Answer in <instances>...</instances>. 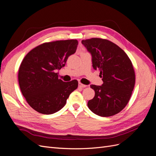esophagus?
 I'll use <instances>...</instances> for the list:
<instances>
[{"label":"esophagus","instance_id":"34e87169","mask_svg":"<svg viewBox=\"0 0 156 156\" xmlns=\"http://www.w3.org/2000/svg\"><path fill=\"white\" fill-rule=\"evenodd\" d=\"M87 87V85H85V84H83L81 83H79V87L80 88H85Z\"/></svg>","mask_w":156,"mask_h":156}]
</instances>
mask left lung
<instances>
[{"label": "left lung", "instance_id": "1", "mask_svg": "<svg viewBox=\"0 0 156 156\" xmlns=\"http://www.w3.org/2000/svg\"><path fill=\"white\" fill-rule=\"evenodd\" d=\"M81 43L91 54L93 68L100 71L103 82L101 86L90 85L95 96L88 107L98 116L115 115L126 106L134 88L131 61L120 48L107 40L91 38Z\"/></svg>", "mask_w": 156, "mask_h": 156}]
</instances>
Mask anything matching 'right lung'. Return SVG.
<instances>
[{
    "instance_id": "obj_1",
    "label": "right lung",
    "mask_w": 156,
    "mask_h": 156,
    "mask_svg": "<svg viewBox=\"0 0 156 156\" xmlns=\"http://www.w3.org/2000/svg\"><path fill=\"white\" fill-rule=\"evenodd\" d=\"M77 40L44 43L32 49L23 58L18 73L23 96L29 105L40 113L51 115L66 103L78 81L64 82L57 71L64 67L70 55L75 53Z\"/></svg>"
}]
</instances>
